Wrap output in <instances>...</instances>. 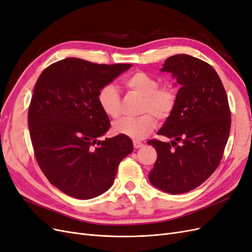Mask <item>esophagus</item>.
Segmentation results:
<instances>
[{
	"label": "esophagus",
	"mask_w": 252,
	"mask_h": 252,
	"mask_svg": "<svg viewBox=\"0 0 252 252\" xmlns=\"http://www.w3.org/2000/svg\"><path fill=\"white\" fill-rule=\"evenodd\" d=\"M144 146V144L142 142H138V141H133V147L135 149H138V148H142V147Z\"/></svg>",
	"instance_id": "obj_1"
}]
</instances>
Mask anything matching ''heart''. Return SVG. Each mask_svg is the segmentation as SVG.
<instances>
[{
	"instance_id": "heart-1",
	"label": "heart",
	"mask_w": 252,
	"mask_h": 252,
	"mask_svg": "<svg viewBox=\"0 0 252 252\" xmlns=\"http://www.w3.org/2000/svg\"><path fill=\"white\" fill-rule=\"evenodd\" d=\"M126 89L143 97L140 114L137 118H123L114 123L112 129L117 134H122L140 141L148 136L156 127V120H168L174 112L178 93L175 85L171 83L159 84L155 76L144 71H137L124 80ZM98 103L104 114L117 119L121 115V96L118 89L112 84L102 86L98 93Z\"/></svg>"
}]
</instances>
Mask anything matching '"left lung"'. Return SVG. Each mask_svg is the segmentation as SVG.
I'll use <instances>...</instances> for the list:
<instances>
[{
  "instance_id": "8db88e82",
  "label": "left lung",
  "mask_w": 252,
  "mask_h": 252,
  "mask_svg": "<svg viewBox=\"0 0 252 252\" xmlns=\"http://www.w3.org/2000/svg\"><path fill=\"white\" fill-rule=\"evenodd\" d=\"M162 72L181 85L173 115L158 131L171 143L151 140L158 158L149 180L170 194H184L202 185L218 168L226 146L231 115L226 92L214 67L187 54L169 57Z\"/></svg>"
}]
</instances>
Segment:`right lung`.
<instances>
[{
	"label": "right lung",
	"instance_id": "right-lung-1",
	"mask_svg": "<svg viewBox=\"0 0 252 252\" xmlns=\"http://www.w3.org/2000/svg\"><path fill=\"white\" fill-rule=\"evenodd\" d=\"M130 66L65 58L45 68L34 86L28 110L34 155L48 180L68 196L85 200L106 192L133 150L122 134L99 141L110 122L98 93Z\"/></svg>",
	"mask_w": 252,
	"mask_h": 252
}]
</instances>
